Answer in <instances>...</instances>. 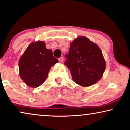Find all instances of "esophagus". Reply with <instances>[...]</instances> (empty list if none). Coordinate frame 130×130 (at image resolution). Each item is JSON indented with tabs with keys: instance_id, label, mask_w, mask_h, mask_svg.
Here are the masks:
<instances>
[{
	"instance_id": "obj_1",
	"label": "esophagus",
	"mask_w": 130,
	"mask_h": 130,
	"mask_svg": "<svg viewBox=\"0 0 130 130\" xmlns=\"http://www.w3.org/2000/svg\"><path fill=\"white\" fill-rule=\"evenodd\" d=\"M58 60H59V61L61 62H62V61H63V58H62V57H60V58L58 59Z\"/></svg>"
}]
</instances>
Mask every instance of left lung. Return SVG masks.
Here are the masks:
<instances>
[{
  "mask_svg": "<svg viewBox=\"0 0 130 130\" xmlns=\"http://www.w3.org/2000/svg\"><path fill=\"white\" fill-rule=\"evenodd\" d=\"M70 46L64 64L70 70L73 81L83 87L96 84L101 79L106 68L102 51L84 36L77 37Z\"/></svg>",
  "mask_w": 130,
  "mask_h": 130,
  "instance_id": "1",
  "label": "left lung"
}]
</instances>
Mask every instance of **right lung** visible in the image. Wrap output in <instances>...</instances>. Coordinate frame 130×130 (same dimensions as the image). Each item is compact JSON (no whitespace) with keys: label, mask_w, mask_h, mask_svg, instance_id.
Returning <instances> with one entry per match:
<instances>
[{"label":"right lung","mask_w":130,"mask_h":130,"mask_svg":"<svg viewBox=\"0 0 130 130\" xmlns=\"http://www.w3.org/2000/svg\"><path fill=\"white\" fill-rule=\"evenodd\" d=\"M58 62L43 41L32 42L19 58V75L27 86L36 88L45 81L51 68Z\"/></svg>","instance_id":"add662e5"}]
</instances>
